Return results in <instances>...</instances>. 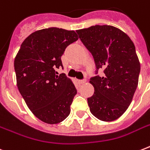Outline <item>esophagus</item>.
Masks as SVG:
<instances>
[{"mask_svg": "<svg viewBox=\"0 0 150 150\" xmlns=\"http://www.w3.org/2000/svg\"><path fill=\"white\" fill-rule=\"evenodd\" d=\"M86 82V79H83L79 80V84H83V83H85Z\"/></svg>", "mask_w": 150, "mask_h": 150, "instance_id": "esophagus-1", "label": "esophagus"}]
</instances>
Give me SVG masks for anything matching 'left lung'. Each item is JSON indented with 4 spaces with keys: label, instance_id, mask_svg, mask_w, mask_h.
Returning <instances> with one entry per match:
<instances>
[{
    "label": "left lung",
    "instance_id": "8db88e82",
    "mask_svg": "<svg viewBox=\"0 0 150 150\" xmlns=\"http://www.w3.org/2000/svg\"><path fill=\"white\" fill-rule=\"evenodd\" d=\"M93 57L96 76L90 79L94 93L87 99L89 110L103 121L116 120L130 105L139 82L140 63L129 36L111 25L76 30ZM99 70L104 71L102 76Z\"/></svg>",
    "mask_w": 150,
    "mask_h": 150
}]
</instances>
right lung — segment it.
<instances>
[{
    "instance_id": "right-lung-1",
    "label": "right lung",
    "mask_w": 150,
    "mask_h": 150,
    "mask_svg": "<svg viewBox=\"0 0 150 150\" xmlns=\"http://www.w3.org/2000/svg\"><path fill=\"white\" fill-rule=\"evenodd\" d=\"M75 31L48 28L34 32L21 45L15 59L18 89L33 114L43 122L57 124L69 115L77 89L65 74L61 56L78 40Z\"/></svg>"
}]
</instances>
